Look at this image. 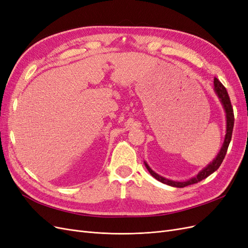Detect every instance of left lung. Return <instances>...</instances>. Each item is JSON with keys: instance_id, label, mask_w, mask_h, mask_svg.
<instances>
[{"instance_id": "obj_1", "label": "left lung", "mask_w": 248, "mask_h": 248, "mask_svg": "<svg viewBox=\"0 0 248 248\" xmlns=\"http://www.w3.org/2000/svg\"><path fill=\"white\" fill-rule=\"evenodd\" d=\"M214 90H215V93L217 94V96H218V98H219V100L222 104L224 111H226V118H227L226 137H224L223 144L220 148L219 153L217 154L216 158H214L212 162H210L205 169H202L196 177H193V178L187 180V181H184V182L172 181V180H169V179H166V178L159 176L158 174H156L155 171H153L151 170V168L148 166L147 162H145V166H146L147 170H149L150 174H151L156 180H158L159 182L164 183L167 185H170V186H172V187H178V188H182V187L188 186V185H191V184H196V183L202 181V180L206 179L208 176L213 174V172L218 170V168L220 167V164L222 163V161L224 159V156H226V154H227L230 141L232 140V128H234L235 118H234V110H232L230 97H229V94L227 92V89L224 88V86L216 78H214Z\"/></svg>"}]
</instances>
